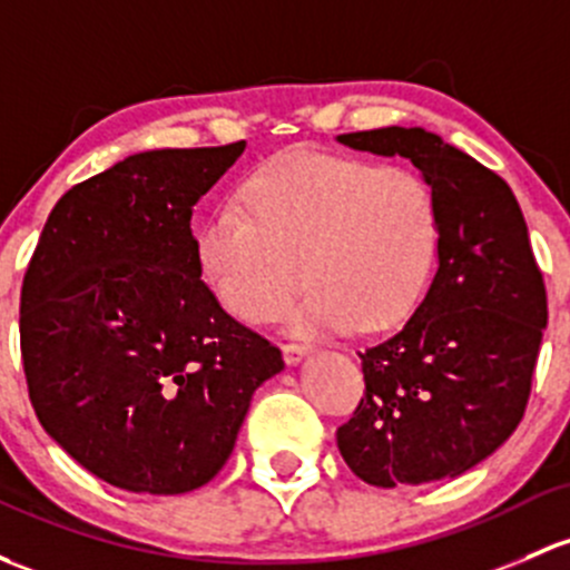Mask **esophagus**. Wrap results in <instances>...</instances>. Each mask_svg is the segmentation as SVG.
<instances>
[{"mask_svg": "<svg viewBox=\"0 0 570 570\" xmlns=\"http://www.w3.org/2000/svg\"><path fill=\"white\" fill-rule=\"evenodd\" d=\"M281 350H284V361H286V363L297 365V363L303 361L305 355H308L311 346H308V344H284V346H281Z\"/></svg>", "mask_w": 570, "mask_h": 570, "instance_id": "obj_1", "label": "esophagus"}]
</instances>
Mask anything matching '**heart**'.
<instances>
[{"mask_svg": "<svg viewBox=\"0 0 570 570\" xmlns=\"http://www.w3.org/2000/svg\"><path fill=\"white\" fill-rule=\"evenodd\" d=\"M196 229V262L213 297L248 325L289 308L295 333L387 331L415 311L434 273L442 220L415 171L297 149L256 169Z\"/></svg>", "mask_w": 570, "mask_h": 570, "instance_id": "heart-1", "label": "heart"}]
</instances>
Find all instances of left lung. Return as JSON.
<instances>
[{
    "label": "left lung",
    "mask_w": 570,
    "mask_h": 570,
    "mask_svg": "<svg viewBox=\"0 0 570 570\" xmlns=\"http://www.w3.org/2000/svg\"><path fill=\"white\" fill-rule=\"evenodd\" d=\"M338 144L410 158L442 220L423 303L393 338L361 352L365 395L335 431L338 451L371 487L456 478L517 431L547 331L522 207L505 179L431 130L393 125Z\"/></svg>",
    "instance_id": "left-lung-1"
}]
</instances>
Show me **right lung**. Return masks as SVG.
Here are the masks:
<instances>
[{
  "label": "right lung",
  "instance_id": "add662e5",
  "mask_svg": "<svg viewBox=\"0 0 570 570\" xmlns=\"http://www.w3.org/2000/svg\"><path fill=\"white\" fill-rule=\"evenodd\" d=\"M245 141L147 149L73 185L21 289V357L46 434L125 491L185 494L232 456L250 399L284 371L202 281L194 205Z\"/></svg>",
  "mask_w": 570,
  "mask_h": 570
}]
</instances>
